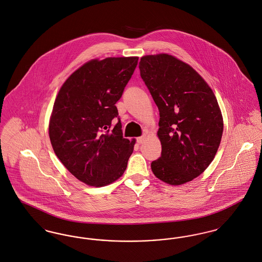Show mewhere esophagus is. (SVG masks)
I'll return each instance as SVG.
<instances>
[{
  "label": "esophagus",
  "mask_w": 262,
  "mask_h": 262,
  "mask_svg": "<svg viewBox=\"0 0 262 262\" xmlns=\"http://www.w3.org/2000/svg\"><path fill=\"white\" fill-rule=\"evenodd\" d=\"M145 138H146V137H145V136H142V137H137V143H138V144H141V143H143V142L145 141Z\"/></svg>",
  "instance_id": "esophagus-1"
}]
</instances>
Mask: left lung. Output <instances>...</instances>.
Listing matches in <instances>:
<instances>
[{"instance_id": "left-lung-1", "label": "left lung", "mask_w": 262, "mask_h": 262, "mask_svg": "<svg viewBox=\"0 0 262 262\" xmlns=\"http://www.w3.org/2000/svg\"><path fill=\"white\" fill-rule=\"evenodd\" d=\"M140 76L158 107L161 156L153 174L172 186L199 177L215 157L223 119L209 85L190 66L171 55L144 56Z\"/></svg>"}]
</instances>
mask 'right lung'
<instances>
[{"label": "right lung", "mask_w": 262, "mask_h": 262, "mask_svg": "<svg viewBox=\"0 0 262 262\" xmlns=\"http://www.w3.org/2000/svg\"><path fill=\"white\" fill-rule=\"evenodd\" d=\"M137 57L84 63L71 75L55 100L49 125L53 149L79 181L103 187L126 169L136 140L124 138L116 103L137 66ZM118 118L113 126L112 121Z\"/></svg>", "instance_id": "right-lung-1"}]
</instances>
